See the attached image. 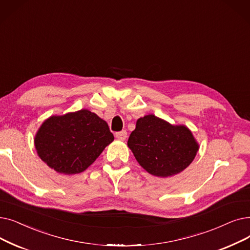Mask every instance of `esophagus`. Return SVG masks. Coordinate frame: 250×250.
I'll list each match as a JSON object with an SVG mask.
<instances>
[{"mask_svg": "<svg viewBox=\"0 0 250 250\" xmlns=\"http://www.w3.org/2000/svg\"><path fill=\"white\" fill-rule=\"evenodd\" d=\"M126 137H127V134H126V132H125V131L117 132V133L115 134V138H116V139H118V140H121V141L125 140V139H126Z\"/></svg>", "mask_w": 250, "mask_h": 250, "instance_id": "34e87169", "label": "esophagus"}]
</instances>
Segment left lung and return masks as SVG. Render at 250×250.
Returning <instances> with one entry per match:
<instances>
[{
    "mask_svg": "<svg viewBox=\"0 0 250 250\" xmlns=\"http://www.w3.org/2000/svg\"><path fill=\"white\" fill-rule=\"evenodd\" d=\"M127 146L139 165L149 173L167 178L190 166L199 145L185 125H172L153 114L137 121Z\"/></svg>",
    "mask_w": 250,
    "mask_h": 250,
    "instance_id": "obj_1",
    "label": "left lung"
}]
</instances>
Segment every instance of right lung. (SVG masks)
<instances>
[{
	"mask_svg": "<svg viewBox=\"0 0 250 250\" xmlns=\"http://www.w3.org/2000/svg\"><path fill=\"white\" fill-rule=\"evenodd\" d=\"M113 140L105 121L82 109L46 119L37 132L35 146L49 167L74 175L88 168Z\"/></svg>",
	"mask_w": 250,
	"mask_h": 250,
	"instance_id": "1",
	"label": "right lung"
}]
</instances>
